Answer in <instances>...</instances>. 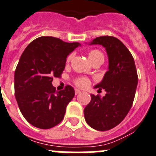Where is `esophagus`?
<instances>
[{"label": "esophagus", "instance_id": "obj_1", "mask_svg": "<svg viewBox=\"0 0 156 156\" xmlns=\"http://www.w3.org/2000/svg\"><path fill=\"white\" fill-rule=\"evenodd\" d=\"M75 94H78L79 93H81V91L79 89H78V88H76V89H75Z\"/></svg>", "mask_w": 156, "mask_h": 156}]
</instances>
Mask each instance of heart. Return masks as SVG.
Here are the masks:
<instances>
[{
    "label": "heart",
    "mask_w": 156,
    "mask_h": 156,
    "mask_svg": "<svg viewBox=\"0 0 156 156\" xmlns=\"http://www.w3.org/2000/svg\"><path fill=\"white\" fill-rule=\"evenodd\" d=\"M88 58L92 63L95 62H104V55L98 50H91L88 53ZM71 59V55L67 58V62H69ZM74 83L79 88H85L89 85V80L85 77H78L74 79Z\"/></svg>",
    "instance_id": "obj_1"
}]
</instances>
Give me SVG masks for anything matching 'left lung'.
<instances>
[{"mask_svg":"<svg viewBox=\"0 0 156 156\" xmlns=\"http://www.w3.org/2000/svg\"><path fill=\"white\" fill-rule=\"evenodd\" d=\"M90 44H101L108 56V71L96 88L105 95L91 94L85 107L86 122L92 129L107 131L122 122L132 108L138 85V75L132 54L120 40L112 36L98 37ZM98 90V91H99Z\"/></svg>","mask_w":156,"mask_h":156,"instance_id":"1","label":"left lung"}]
</instances>
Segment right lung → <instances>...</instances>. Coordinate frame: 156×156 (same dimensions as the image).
I'll return each instance as SVG.
<instances>
[{"instance_id":"right-lung-1","label":"right lung","mask_w":156,"mask_h":156,"mask_svg":"<svg viewBox=\"0 0 156 156\" xmlns=\"http://www.w3.org/2000/svg\"><path fill=\"white\" fill-rule=\"evenodd\" d=\"M80 45L50 36L36 38L21 55L14 73V94L21 114L34 127L48 129L64 119L75 96L70 85L56 91L54 77H61L67 56Z\"/></svg>"}]
</instances>
